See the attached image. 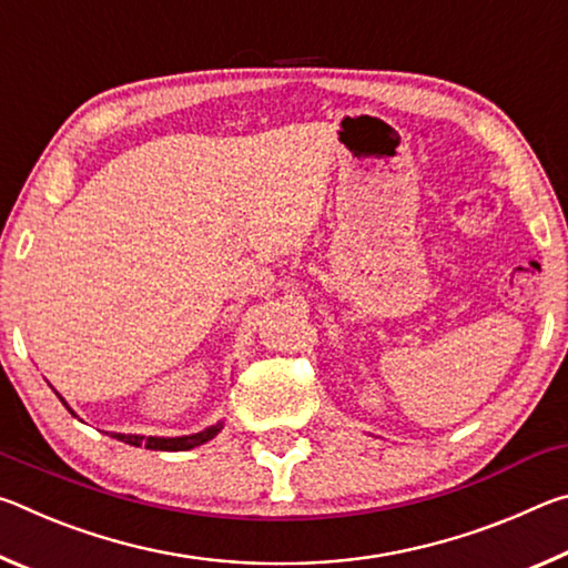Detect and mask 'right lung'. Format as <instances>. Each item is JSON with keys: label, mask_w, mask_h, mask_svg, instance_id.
I'll list each match as a JSON object with an SVG mask.
<instances>
[{"label": "right lung", "mask_w": 568, "mask_h": 568, "mask_svg": "<svg viewBox=\"0 0 568 568\" xmlns=\"http://www.w3.org/2000/svg\"><path fill=\"white\" fill-rule=\"evenodd\" d=\"M217 430H220V426H210L205 430H200V434H195V436H182V438H152V436L145 438V436H124V434H112V436L118 440H124V444H130V446H145L152 450H190L195 446H203L205 440H210L217 434Z\"/></svg>", "instance_id": "right-lung-1"}]
</instances>
